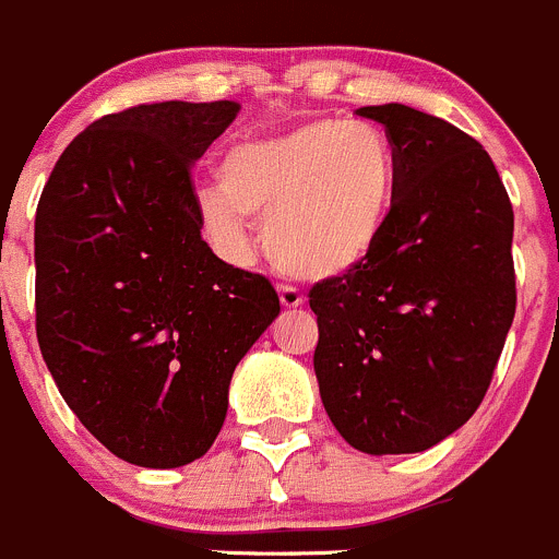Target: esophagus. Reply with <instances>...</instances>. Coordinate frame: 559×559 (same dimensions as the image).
I'll return each mask as SVG.
<instances>
[{
  "instance_id": "1",
  "label": "esophagus",
  "mask_w": 559,
  "mask_h": 559,
  "mask_svg": "<svg viewBox=\"0 0 559 559\" xmlns=\"http://www.w3.org/2000/svg\"><path fill=\"white\" fill-rule=\"evenodd\" d=\"M278 297L284 309H297V306L306 304V297L300 295V289H295V286L289 284H278Z\"/></svg>"
}]
</instances>
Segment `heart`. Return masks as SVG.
<instances>
[{"instance_id":"1","label":"heart","mask_w":559,"mask_h":559,"mask_svg":"<svg viewBox=\"0 0 559 559\" xmlns=\"http://www.w3.org/2000/svg\"><path fill=\"white\" fill-rule=\"evenodd\" d=\"M217 187H201L195 215L228 259L250 253V221H264V250L297 278H338L367 262L389 221L397 159L367 121H311L231 145Z\"/></svg>"}]
</instances>
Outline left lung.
Returning a JSON list of instances; mask_svg holds the SVG:
<instances>
[{
  "label": "left lung",
  "mask_w": 559,
  "mask_h": 559,
  "mask_svg": "<svg viewBox=\"0 0 559 559\" xmlns=\"http://www.w3.org/2000/svg\"><path fill=\"white\" fill-rule=\"evenodd\" d=\"M385 129L397 185L367 262L311 286L314 372L333 427L367 455H408L466 425L515 317L513 206L474 138L405 104Z\"/></svg>",
  "instance_id": "left-lung-1"
}]
</instances>
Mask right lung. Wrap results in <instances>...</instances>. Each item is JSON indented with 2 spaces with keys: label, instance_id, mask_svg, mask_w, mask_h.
Segmentation results:
<instances>
[{
  "label": "right lung",
  "instance_id": "right-lung-1",
  "mask_svg": "<svg viewBox=\"0 0 559 559\" xmlns=\"http://www.w3.org/2000/svg\"><path fill=\"white\" fill-rule=\"evenodd\" d=\"M237 112L159 102L104 115L40 192V353L76 419L134 466L206 455L234 369L281 311L264 275L212 253L195 215L192 162Z\"/></svg>",
  "mask_w": 559,
  "mask_h": 559
}]
</instances>
